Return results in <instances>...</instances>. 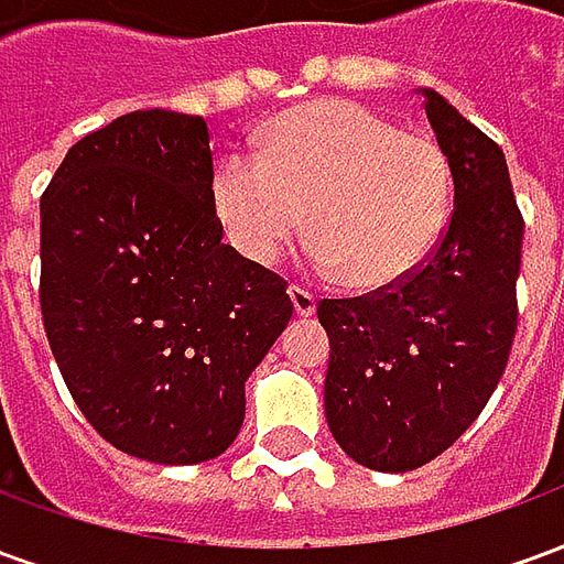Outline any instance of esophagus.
Returning a JSON list of instances; mask_svg holds the SVG:
<instances>
[{"label":"esophagus","mask_w":564,"mask_h":564,"mask_svg":"<svg viewBox=\"0 0 564 564\" xmlns=\"http://www.w3.org/2000/svg\"><path fill=\"white\" fill-rule=\"evenodd\" d=\"M290 299H293V307L299 317H311L317 311V295L305 290V286H299V283L290 286Z\"/></svg>","instance_id":"esophagus-1"}]
</instances>
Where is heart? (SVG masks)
I'll return each mask as SVG.
<instances>
[{"label": "heart", "mask_w": 564, "mask_h": 564, "mask_svg": "<svg viewBox=\"0 0 564 564\" xmlns=\"http://www.w3.org/2000/svg\"><path fill=\"white\" fill-rule=\"evenodd\" d=\"M214 208L247 259L271 265L305 226L311 259L356 290L408 278L449 210V162L435 141L347 99L278 117L259 160L232 153L214 177Z\"/></svg>", "instance_id": "b5f03b06"}]
</instances>
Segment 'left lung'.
Here are the masks:
<instances>
[{
    "label": "left lung",
    "instance_id": "obj_1",
    "mask_svg": "<svg viewBox=\"0 0 564 564\" xmlns=\"http://www.w3.org/2000/svg\"><path fill=\"white\" fill-rule=\"evenodd\" d=\"M423 93L453 174V214L420 269L356 299H323L326 423L375 471L441 456L496 392L517 335L522 214L496 141Z\"/></svg>",
    "mask_w": 564,
    "mask_h": 564
}]
</instances>
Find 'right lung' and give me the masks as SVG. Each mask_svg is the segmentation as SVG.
I'll list each match as a JSON object with an SVG mask.
<instances>
[{
    "label": "right lung",
    "instance_id": "obj_1",
    "mask_svg": "<svg viewBox=\"0 0 564 564\" xmlns=\"http://www.w3.org/2000/svg\"><path fill=\"white\" fill-rule=\"evenodd\" d=\"M208 123L132 111L68 150L42 196V319L99 435L196 465L245 423V380L293 317L286 281L223 245Z\"/></svg>",
    "mask_w": 564,
    "mask_h": 564
}]
</instances>
